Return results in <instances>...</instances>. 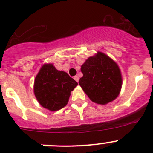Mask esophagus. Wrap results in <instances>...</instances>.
Segmentation results:
<instances>
[{
	"instance_id": "34e87169",
	"label": "esophagus",
	"mask_w": 153,
	"mask_h": 153,
	"mask_svg": "<svg viewBox=\"0 0 153 153\" xmlns=\"http://www.w3.org/2000/svg\"><path fill=\"white\" fill-rule=\"evenodd\" d=\"M74 79H75L77 82H78V81H79V77H78V75H75V76L74 77Z\"/></svg>"
}]
</instances>
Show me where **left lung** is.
Masks as SVG:
<instances>
[{
    "instance_id": "8db88e82",
    "label": "left lung",
    "mask_w": 153,
    "mask_h": 153,
    "mask_svg": "<svg viewBox=\"0 0 153 153\" xmlns=\"http://www.w3.org/2000/svg\"><path fill=\"white\" fill-rule=\"evenodd\" d=\"M79 85L89 99L96 104H108L119 95L122 76L118 64L106 54L98 52L86 60L81 68Z\"/></svg>"
}]
</instances>
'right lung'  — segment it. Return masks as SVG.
I'll return each mask as SVG.
<instances>
[{
	"label": "right lung",
	"instance_id": "right-lung-1",
	"mask_svg": "<svg viewBox=\"0 0 153 153\" xmlns=\"http://www.w3.org/2000/svg\"><path fill=\"white\" fill-rule=\"evenodd\" d=\"M77 85L67 72L56 69L52 64H45L35 78L34 93L43 107L57 111L67 105L71 91Z\"/></svg>",
	"mask_w": 153,
	"mask_h": 153
}]
</instances>
